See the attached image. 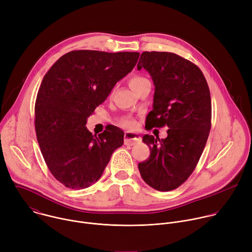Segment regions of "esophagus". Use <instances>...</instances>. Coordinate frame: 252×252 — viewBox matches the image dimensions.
Wrapping results in <instances>:
<instances>
[{"label":"esophagus","instance_id":"1","mask_svg":"<svg viewBox=\"0 0 252 252\" xmlns=\"http://www.w3.org/2000/svg\"><path fill=\"white\" fill-rule=\"evenodd\" d=\"M141 140L138 133L135 132H129L126 131L125 133V145L126 146H134L135 143L139 142Z\"/></svg>","mask_w":252,"mask_h":252}]
</instances>
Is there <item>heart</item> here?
Listing matches in <instances>:
<instances>
[{
  "label": "heart",
  "mask_w": 252,
  "mask_h": 252,
  "mask_svg": "<svg viewBox=\"0 0 252 252\" xmlns=\"http://www.w3.org/2000/svg\"><path fill=\"white\" fill-rule=\"evenodd\" d=\"M150 81L145 78V77H141V76H133L129 79L128 81V84H129V87L131 88V90L134 92L136 91L138 88H140L142 85H145L146 83H149ZM126 126H133V123L132 122H126L125 123Z\"/></svg>",
  "instance_id": "1"
}]
</instances>
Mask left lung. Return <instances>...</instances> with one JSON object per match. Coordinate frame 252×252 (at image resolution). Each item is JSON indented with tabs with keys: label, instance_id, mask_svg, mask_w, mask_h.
<instances>
[{
	"label": "left lung",
	"instance_id": "8db88e82",
	"mask_svg": "<svg viewBox=\"0 0 252 252\" xmlns=\"http://www.w3.org/2000/svg\"><path fill=\"white\" fill-rule=\"evenodd\" d=\"M142 67L155 85L147 125L168 129L161 139L143 135L151 155L138 169L150 187L168 191L187 181L204 150L211 126L210 93L199 67L173 53L143 52L137 69Z\"/></svg>",
	"mask_w": 252,
	"mask_h": 252
}]
</instances>
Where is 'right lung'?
<instances>
[{"instance_id":"add662e5","label":"right lung","mask_w":252,"mask_h":252,"mask_svg":"<svg viewBox=\"0 0 252 252\" xmlns=\"http://www.w3.org/2000/svg\"><path fill=\"white\" fill-rule=\"evenodd\" d=\"M139 53L81 50L61 57L45 75L34 104V127L44 159L57 181L71 189L100 178L125 132L111 126L93 134L88 118L134 67Z\"/></svg>"}]
</instances>
